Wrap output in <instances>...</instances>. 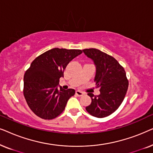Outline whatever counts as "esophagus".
Here are the masks:
<instances>
[{
	"instance_id": "esophagus-1",
	"label": "esophagus",
	"mask_w": 153,
	"mask_h": 153,
	"mask_svg": "<svg viewBox=\"0 0 153 153\" xmlns=\"http://www.w3.org/2000/svg\"><path fill=\"white\" fill-rule=\"evenodd\" d=\"M76 95L77 96H79V97H81V96H82L83 95H84V93H83V92L80 91H76Z\"/></svg>"
}]
</instances>
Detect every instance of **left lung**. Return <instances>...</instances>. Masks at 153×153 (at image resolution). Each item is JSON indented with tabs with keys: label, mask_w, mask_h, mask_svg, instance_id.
Returning a JSON list of instances; mask_svg holds the SVG:
<instances>
[{
	"label": "left lung",
	"mask_w": 153,
	"mask_h": 153,
	"mask_svg": "<svg viewBox=\"0 0 153 153\" xmlns=\"http://www.w3.org/2000/svg\"><path fill=\"white\" fill-rule=\"evenodd\" d=\"M83 52L95 64L96 86L99 95L88 93L92 102L85 109L92 116L104 118L118 109L128 88V80L124 68L114 57L97 49H85Z\"/></svg>",
	"instance_id": "1"
}]
</instances>
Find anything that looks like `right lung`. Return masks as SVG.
Listing matches in <instances>:
<instances>
[{"instance_id":"add662e5","label":"right lung","mask_w":153,"mask_h":153,"mask_svg":"<svg viewBox=\"0 0 153 153\" xmlns=\"http://www.w3.org/2000/svg\"><path fill=\"white\" fill-rule=\"evenodd\" d=\"M81 53L79 49L54 48L35 58L26 70L24 77V97L30 109L39 118H56L75 94L74 89L65 90L58 85L69 62Z\"/></svg>"}]
</instances>
